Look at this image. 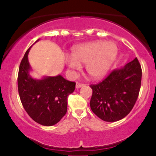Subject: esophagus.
Wrapping results in <instances>:
<instances>
[{"mask_svg":"<svg viewBox=\"0 0 156 156\" xmlns=\"http://www.w3.org/2000/svg\"><path fill=\"white\" fill-rule=\"evenodd\" d=\"M84 84L83 83H78V82H77L76 83V88L78 89V88H80V87H83Z\"/></svg>","mask_w":156,"mask_h":156,"instance_id":"esophagus-1","label":"esophagus"}]
</instances>
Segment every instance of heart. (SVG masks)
<instances>
[{"mask_svg": "<svg viewBox=\"0 0 156 156\" xmlns=\"http://www.w3.org/2000/svg\"><path fill=\"white\" fill-rule=\"evenodd\" d=\"M117 46L114 42L93 41L78 46L73 50L72 57L66 60L67 66L74 70L86 64V70L93 79H99L109 70L117 55Z\"/></svg>", "mask_w": 156, "mask_h": 156, "instance_id": "heart-1", "label": "heart"}]
</instances>
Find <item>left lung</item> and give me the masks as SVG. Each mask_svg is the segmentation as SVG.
<instances>
[{
    "mask_svg": "<svg viewBox=\"0 0 156 156\" xmlns=\"http://www.w3.org/2000/svg\"><path fill=\"white\" fill-rule=\"evenodd\" d=\"M141 67L137 58L120 69H114L104 80L92 84V111L105 122H116L126 117L139 96Z\"/></svg>",
    "mask_w": 156,
    "mask_h": 156,
    "instance_id": "8db88e82",
    "label": "left lung"
}]
</instances>
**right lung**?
Wrapping results in <instances>:
<instances>
[{
    "instance_id": "right-lung-1",
    "label": "right lung",
    "mask_w": 156,
    "mask_h": 156,
    "mask_svg": "<svg viewBox=\"0 0 156 156\" xmlns=\"http://www.w3.org/2000/svg\"><path fill=\"white\" fill-rule=\"evenodd\" d=\"M30 48L20 64L17 77L20 98L33 120L44 126H51L58 123L67 113V97L74 92L76 83L60 75L39 80L32 78L28 60Z\"/></svg>"
}]
</instances>
